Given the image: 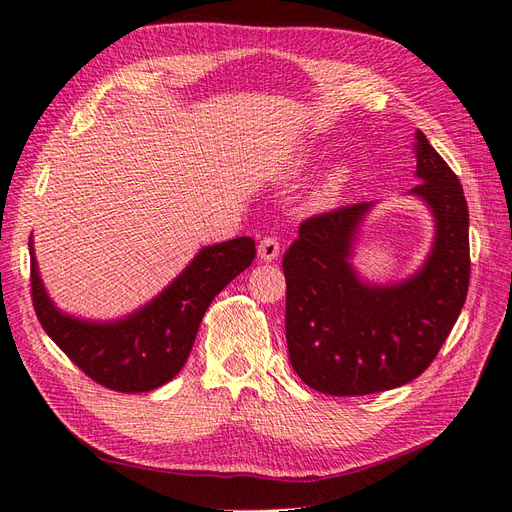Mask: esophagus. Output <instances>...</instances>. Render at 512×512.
<instances>
[{
	"label": "esophagus",
	"instance_id": "34e87169",
	"mask_svg": "<svg viewBox=\"0 0 512 512\" xmlns=\"http://www.w3.org/2000/svg\"><path fill=\"white\" fill-rule=\"evenodd\" d=\"M258 256H260V260L273 262L275 258L280 256V241L275 239V237L260 239V243H258Z\"/></svg>",
	"mask_w": 512,
	"mask_h": 512
}]
</instances>
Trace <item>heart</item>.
I'll return each instance as SVG.
<instances>
[{
  "label": "heart",
  "instance_id": "heart-1",
  "mask_svg": "<svg viewBox=\"0 0 512 512\" xmlns=\"http://www.w3.org/2000/svg\"><path fill=\"white\" fill-rule=\"evenodd\" d=\"M306 163H308V159L295 161V170H301ZM347 181H349V168L344 163H338L331 170H327L321 181L316 183L314 189L310 191V196H308L310 209L323 211V209H327V206L334 204L342 193L344 185H347Z\"/></svg>",
  "mask_w": 512,
  "mask_h": 512
}]
</instances>
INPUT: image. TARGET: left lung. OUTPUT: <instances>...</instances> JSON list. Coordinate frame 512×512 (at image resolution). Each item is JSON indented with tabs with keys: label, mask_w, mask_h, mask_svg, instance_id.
Returning a JSON list of instances; mask_svg holds the SVG:
<instances>
[{
	"label": "left lung",
	"mask_w": 512,
	"mask_h": 512,
	"mask_svg": "<svg viewBox=\"0 0 512 512\" xmlns=\"http://www.w3.org/2000/svg\"><path fill=\"white\" fill-rule=\"evenodd\" d=\"M420 185L409 189L435 217L420 271L398 284H368L351 265L372 202L314 215L284 254L286 344L301 381L331 396L398 388L431 366L457 323L469 286V213L448 163L416 131Z\"/></svg>",
	"instance_id": "left-lung-1"
}]
</instances>
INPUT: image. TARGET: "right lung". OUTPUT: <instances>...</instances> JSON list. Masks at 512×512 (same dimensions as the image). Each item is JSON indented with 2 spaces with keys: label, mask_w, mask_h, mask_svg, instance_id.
I'll return each mask as SVG.
<instances>
[{
  "label": "right lung",
  "mask_w": 512,
  "mask_h": 512,
  "mask_svg": "<svg viewBox=\"0 0 512 512\" xmlns=\"http://www.w3.org/2000/svg\"><path fill=\"white\" fill-rule=\"evenodd\" d=\"M256 245L239 237L202 247L178 278L137 312L118 321L75 319L53 306L30 239L32 301L49 338L86 375L109 390L150 392L185 366L211 301L252 265Z\"/></svg>",
  "instance_id": "1"
}]
</instances>
